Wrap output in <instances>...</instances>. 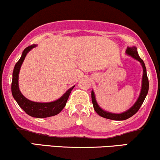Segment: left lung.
I'll return each instance as SVG.
<instances>
[{"label": "left lung", "instance_id": "obj_1", "mask_svg": "<svg viewBox=\"0 0 160 160\" xmlns=\"http://www.w3.org/2000/svg\"><path fill=\"white\" fill-rule=\"evenodd\" d=\"M126 53L132 58H134V59L138 60V62H140L142 67V87H141V90L140 95H139L138 100L136 101V102L134 103V104L132 106V107L129 108L128 110L122 113H112L103 110V109L99 107V105L97 103L96 99H95V93L92 90L91 92V96H92V102L93 104V107H94L95 111L101 117L107 118V119L114 120V121H124V120L128 119L133 116L139 110L141 106H142V103L146 98L147 94L148 92V88H149V83L148 76H147V72H146V68L145 66L144 62L142 61V59L139 57L138 52V48L135 46L133 47H127V49L126 51Z\"/></svg>", "mask_w": 160, "mask_h": 160}]
</instances>
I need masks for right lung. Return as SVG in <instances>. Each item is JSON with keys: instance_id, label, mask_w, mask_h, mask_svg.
Returning <instances> with one entry per match:
<instances>
[{"instance_id": "obj_1", "label": "right lung", "mask_w": 160, "mask_h": 160, "mask_svg": "<svg viewBox=\"0 0 160 160\" xmlns=\"http://www.w3.org/2000/svg\"><path fill=\"white\" fill-rule=\"evenodd\" d=\"M37 46V45L34 44L25 48L24 51H22L21 57L14 66L13 73H12V93L14 100L17 101L18 105L22 109H23V111L26 114L34 118H44L57 115L64 109L68 101V99L69 98L70 92H71V90L74 88L75 85L68 89L61 98L54 101H52V102H35V101L28 100L22 94L19 89V84H18L20 69L27 53L29 52L32 48Z\"/></svg>"}]
</instances>
